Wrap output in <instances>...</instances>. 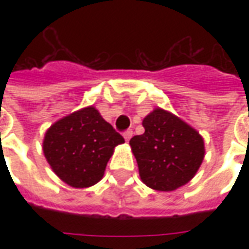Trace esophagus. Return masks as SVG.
I'll return each instance as SVG.
<instances>
[{"mask_svg": "<svg viewBox=\"0 0 249 249\" xmlns=\"http://www.w3.org/2000/svg\"><path fill=\"white\" fill-rule=\"evenodd\" d=\"M132 135H133V130L132 129H128V130H125L124 132V139L125 141H129L130 140V137H132Z\"/></svg>", "mask_w": 249, "mask_h": 249, "instance_id": "obj_1", "label": "esophagus"}]
</instances>
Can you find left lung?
I'll list each match as a JSON object with an SVG mask.
<instances>
[{"mask_svg": "<svg viewBox=\"0 0 249 249\" xmlns=\"http://www.w3.org/2000/svg\"><path fill=\"white\" fill-rule=\"evenodd\" d=\"M142 126L145 132L129 141L142 183L162 192L183 187L203 162V137L183 120L161 108L148 114Z\"/></svg>", "mask_w": 249, "mask_h": 249, "instance_id": "obj_1", "label": "left lung"}]
</instances>
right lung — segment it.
<instances>
[{"mask_svg": "<svg viewBox=\"0 0 249 249\" xmlns=\"http://www.w3.org/2000/svg\"><path fill=\"white\" fill-rule=\"evenodd\" d=\"M124 141L97 109L88 107L52 125L42 149L53 172L64 183L87 188L103 178L114 146Z\"/></svg>", "mask_w": 249, "mask_h": 249, "instance_id": "obj_1", "label": "right lung"}]
</instances>
